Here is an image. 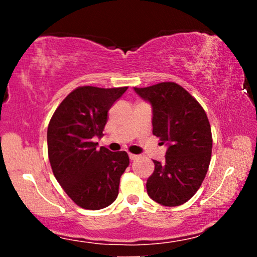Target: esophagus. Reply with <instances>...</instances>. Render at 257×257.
I'll return each instance as SVG.
<instances>
[{
  "label": "esophagus",
  "instance_id": "34e87169",
  "mask_svg": "<svg viewBox=\"0 0 257 257\" xmlns=\"http://www.w3.org/2000/svg\"><path fill=\"white\" fill-rule=\"evenodd\" d=\"M128 158H130V160H136L137 158H138V156H136V154L130 153V154H128Z\"/></svg>",
  "mask_w": 257,
  "mask_h": 257
}]
</instances>
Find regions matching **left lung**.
<instances>
[{
	"label": "left lung",
	"mask_w": 257,
	"mask_h": 257,
	"mask_svg": "<svg viewBox=\"0 0 257 257\" xmlns=\"http://www.w3.org/2000/svg\"><path fill=\"white\" fill-rule=\"evenodd\" d=\"M152 106L153 135L166 144L163 163L153 160L147 194L163 206L187 202L198 192L212 157V131L201 105L177 83L135 87Z\"/></svg>",
	"instance_id": "obj_1"
}]
</instances>
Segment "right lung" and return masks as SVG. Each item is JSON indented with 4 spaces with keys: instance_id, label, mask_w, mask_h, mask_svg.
<instances>
[{
    "instance_id": "add662e5",
    "label": "right lung",
    "mask_w": 257,
    "mask_h": 257,
    "mask_svg": "<svg viewBox=\"0 0 257 257\" xmlns=\"http://www.w3.org/2000/svg\"><path fill=\"white\" fill-rule=\"evenodd\" d=\"M127 90L79 86L59 104L48 126V154L55 178L76 205L98 210L117 199L128 166L125 151L111 152L100 138L112 105Z\"/></svg>"
}]
</instances>
